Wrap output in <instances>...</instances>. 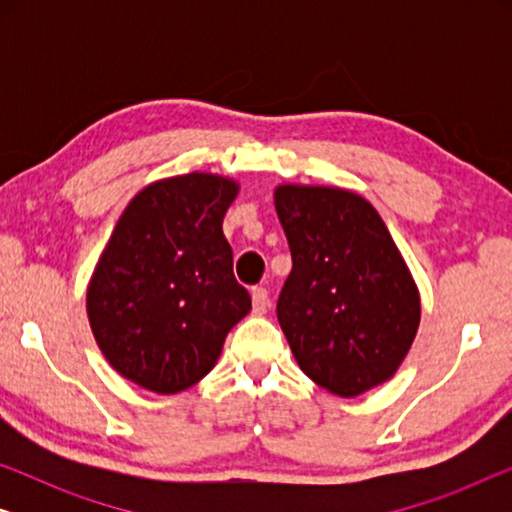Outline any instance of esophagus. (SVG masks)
<instances>
[{
	"label": "esophagus",
	"instance_id": "34e87169",
	"mask_svg": "<svg viewBox=\"0 0 512 512\" xmlns=\"http://www.w3.org/2000/svg\"><path fill=\"white\" fill-rule=\"evenodd\" d=\"M251 307H254V314H265L270 307V296L268 291L263 289V286H256L254 291H251Z\"/></svg>",
	"mask_w": 512,
	"mask_h": 512
}]
</instances>
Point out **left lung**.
Listing matches in <instances>:
<instances>
[{
	"label": "left lung",
	"instance_id": "8db88e82",
	"mask_svg": "<svg viewBox=\"0 0 512 512\" xmlns=\"http://www.w3.org/2000/svg\"><path fill=\"white\" fill-rule=\"evenodd\" d=\"M275 209L293 258L277 319L300 370L342 398L391 380L422 303L382 216L335 186L282 184Z\"/></svg>",
	"mask_w": 512,
	"mask_h": 512
}]
</instances>
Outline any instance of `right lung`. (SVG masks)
Returning <instances> with one entry per match:
<instances>
[{
  "instance_id": "1",
  "label": "right lung",
  "mask_w": 512,
  "mask_h": 512,
  "mask_svg": "<svg viewBox=\"0 0 512 512\" xmlns=\"http://www.w3.org/2000/svg\"><path fill=\"white\" fill-rule=\"evenodd\" d=\"M235 179L191 172L144 186L123 209L86 293L109 366L153 394H179L216 366L251 298L233 275L223 216Z\"/></svg>"
}]
</instances>
